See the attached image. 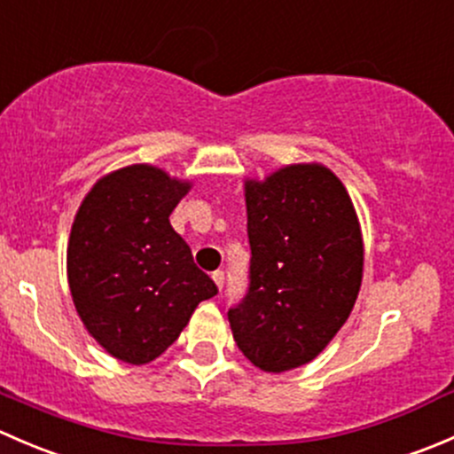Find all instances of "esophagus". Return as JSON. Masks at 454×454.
Segmentation results:
<instances>
[{"label": "esophagus", "instance_id": "34e87169", "mask_svg": "<svg viewBox=\"0 0 454 454\" xmlns=\"http://www.w3.org/2000/svg\"><path fill=\"white\" fill-rule=\"evenodd\" d=\"M213 281H215V286H217L219 290H222V287H223V270H215V272H213Z\"/></svg>", "mask_w": 454, "mask_h": 454}]
</instances>
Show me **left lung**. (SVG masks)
Listing matches in <instances>:
<instances>
[{"mask_svg": "<svg viewBox=\"0 0 454 454\" xmlns=\"http://www.w3.org/2000/svg\"><path fill=\"white\" fill-rule=\"evenodd\" d=\"M250 287L228 309L232 338L261 371L312 363L358 299L364 244L354 201L332 168L287 164L244 182Z\"/></svg>", "mask_w": 454, "mask_h": 454, "instance_id": "left-lung-1", "label": "left lung"}]
</instances>
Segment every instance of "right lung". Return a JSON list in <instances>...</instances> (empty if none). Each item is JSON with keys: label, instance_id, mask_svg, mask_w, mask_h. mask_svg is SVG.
I'll return each instance as SVG.
<instances>
[{"label": "right lung", "instance_id": "add662e5", "mask_svg": "<svg viewBox=\"0 0 454 454\" xmlns=\"http://www.w3.org/2000/svg\"><path fill=\"white\" fill-rule=\"evenodd\" d=\"M191 186L153 164H129L100 177L76 210L72 301L90 336L127 364L164 354L201 301L217 294L168 222Z\"/></svg>", "mask_w": 454, "mask_h": 454}]
</instances>
